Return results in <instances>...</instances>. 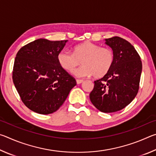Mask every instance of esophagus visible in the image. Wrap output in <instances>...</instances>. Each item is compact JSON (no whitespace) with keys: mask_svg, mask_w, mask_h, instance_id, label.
<instances>
[{"mask_svg":"<svg viewBox=\"0 0 156 156\" xmlns=\"http://www.w3.org/2000/svg\"><path fill=\"white\" fill-rule=\"evenodd\" d=\"M83 80H80V79H77V80H76V83H77V84H80L82 83H83Z\"/></svg>","mask_w":156,"mask_h":156,"instance_id":"1","label":"esophagus"}]
</instances>
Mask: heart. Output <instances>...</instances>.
Here are the masks:
<instances>
[{
    "label": "heart",
    "mask_w": 156,
    "mask_h": 156,
    "mask_svg": "<svg viewBox=\"0 0 156 156\" xmlns=\"http://www.w3.org/2000/svg\"><path fill=\"white\" fill-rule=\"evenodd\" d=\"M113 60L114 56L112 49L91 42H84L75 46L73 53L63 49L58 54L59 65L68 72H72L82 61L83 65L73 72V74L78 78L93 75L96 78H101L109 72Z\"/></svg>",
    "instance_id": "b5f03b06"
}]
</instances>
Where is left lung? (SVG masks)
I'll return each mask as SVG.
<instances>
[{"instance_id":"obj_1","label":"left lung","mask_w":156,"mask_h":156,"mask_svg":"<svg viewBox=\"0 0 156 156\" xmlns=\"http://www.w3.org/2000/svg\"><path fill=\"white\" fill-rule=\"evenodd\" d=\"M113 50L114 60L112 68L102 78L94 81L89 98L100 112L112 113L130 103L138 92L142 61L132 44L120 37L105 39Z\"/></svg>"}]
</instances>
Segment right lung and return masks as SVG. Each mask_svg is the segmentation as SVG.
<instances>
[{"label":"right lung","mask_w":156,"mask_h":156,"mask_svg":"<svg viewBox=\"0 0 156 156\" xmlns=\"http://www.w3.org/2000/svg\"><path fill=\"white\" fill-rule=\"evenodd\" d=\"M67 41L37 39L17 53L13 82L23 103L34 112H55L76 85L75 78L58 62V54Z\"/></svg>","instance_id":"1"}]
</instances>
